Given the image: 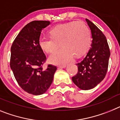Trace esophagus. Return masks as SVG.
Segmentation results:
<instances>
[{
    "label": "esophagus",
    "instance_id": "obj_1",
    "mask_svg": "<svg viewBox=\"0 0 120 120\" xmlns=\"http://www.w3.org/2000/svg\"><path fill=\"white\" fill-rule=\"evenodd\" d=\"M66 65L65 64H64V65H60V66H58V68H61V69H63V68H66Z\"/></svg>",
    "mask_w": 120,
    "mask_h": 120
}]
</instances>
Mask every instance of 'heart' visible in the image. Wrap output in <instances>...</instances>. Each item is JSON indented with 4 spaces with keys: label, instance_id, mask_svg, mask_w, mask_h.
I'll list each match as a JSON object with an SVG mask.
<instances>
[{
    "label": "heart",
    "instance_id": "b5f03b06",
    "mask_svg": "<svg viewBox=\"0 0 120 120\" xmlns=\"http://www.w3.org/2000/svg\"><path fill=\"white\" fill-rule=\"evenodd\" d=\"M49 33L51 36H41L38 44L48 53L57 49L60 42L63 46L49 57V61L52 64H64L72 60L74 56H82L89 49L90 31L83 22L73 21L60 24L51 29Z\"/></svg>",
    "mask_w": 120,
    "mask_h": 120
}]
</instances>
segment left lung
Segmentation results:
<instances>
[{"mask_svg":"<svg viewBox=\"0 0 120 120\" xmlns=\"http://www.w3.org/2000/svg\"><path fill=\"white\" fill-rule=\"evenodd\" d=\"M92 35L91 48L81 62L77 63L78 72L72 78L75 85L82 90L93 89L105 79L110 57L106 38L101 30L86 19Z\"/></svg>","mask_w":120,"mask_h":120,"instance_id":"left-lung-1","label":"left lung"}]
</instances>
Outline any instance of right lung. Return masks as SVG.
I'll list each match as a JSON object with an SVG mask.
<instances>
[{
    "instance_id": "right-lung-1",
    "label": "right lung",
    "mask_w": 120,
    "mask_h": 120,
    "mask_svg": "<svg viewBox=\"0 0 120 120\" xmlns=\"http://www.w3.org/2000/svg\"><path fill=\"white\" fill-rule=\"evenodd\" d=\"M49 21L35 20L20 31L11 48L10 67L19 86L31 94L46 92L52 83L57 67L49 64L42 68L46 57L38 44L41 32Z\"/></svg>"
}]
</instances>
